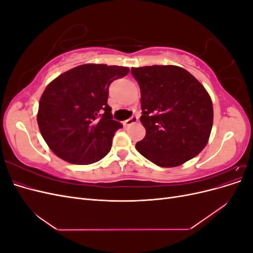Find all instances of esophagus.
<instances>
[{
  "instance_id": "obj_1",
  "label": "esophagus",
  "mask_w": 253,
  "mask_h": 253,
  "mask_svg": "<svg viewBox=\"0 0 253 253\" xmlns=\"http://www.w3.org/2000/svg\"><path fill=\"white\" fill-rule=\"evenodd\" d=\"M137 121H138V117H137V116H132L129 119L126 120V126H132V125L136 124Z\"/></svg>"
}]
</instances>
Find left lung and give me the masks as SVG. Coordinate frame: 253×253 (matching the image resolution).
Returning a JSON list of instances; mask_svg holds the SVG:
<instances>
[{"mask_svg":"<svg viewBox=\"0 0 253 253\" xmlns=\"http://www.w3.org/2000/svg\"><path fill=\"white\" fill-rule=\"evenodd\" d=\"M141 93L144 138L136 150L153 164L173 168L204 150L213 125L208 91L194 76L175 65L132 67Z\"/></svg>","mask_w":253,"mask_h":253,"instance_id":"left-lung-1","label":"left lung"}]
</instances>
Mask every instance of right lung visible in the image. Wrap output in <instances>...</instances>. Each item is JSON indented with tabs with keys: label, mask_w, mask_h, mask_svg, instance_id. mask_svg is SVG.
I'll use <instances>...</instances> for the list:
<instances>
[{
	"label": "right lung",
	"mask_w": 253,
	"mask_h": 253,
	"mask_svg": "<svg viewBox=\"0 0 253 253\" xmlns=\"http://www.w3.org/2000/svg\"><path fill=\"white\" fill-rule=\"evenodd\" d=\"M125 66L83 64L61 74L43 91L37 121L49 149L74 165L102 159L122 127L108 104L109 86L125 77Z\"/></svg>",
	"instance_id": "add662e5"
}]
</instances>
